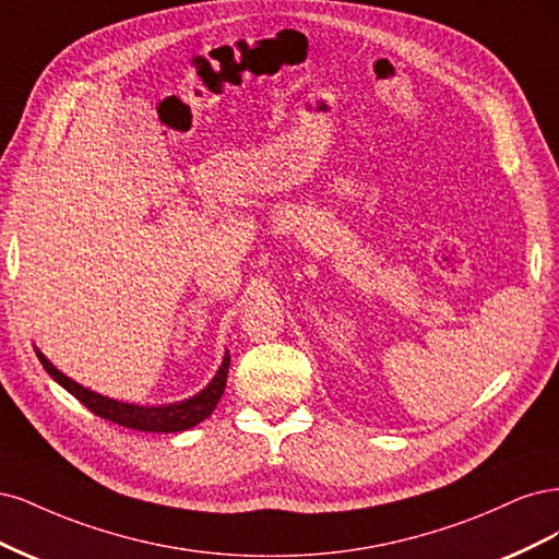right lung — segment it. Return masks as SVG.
Listing matches in <instances>:
<instances>
[{"label":"right lung","instance_id":"add662e5","mask_svg":"<svg viewBox=\"0 0 559 559\" xmlns=\"http://www.w3.org/2000/svg\"><path fill=\"white\" fill-rule=\"evenodd\" d=\"M39 362L44 365V369L50 373V378L67 390L74 394V397L95 413V416L130 427V429H139V431H183L194 427L197 423L206 420L213 408L218 406L223 392H225V383H227V371H229V355H225L223 365L215 373L213 381L200 392L194 394L192 400H186L181 404H171V406H136V404H124V402H116L109 397H102V394L87 390L83 385H79L76 381H71L64 373H60L56 367H52L48 359L37 350Z\"/></svg>","mask_w":559,"mask_h":559}]
</instances>
